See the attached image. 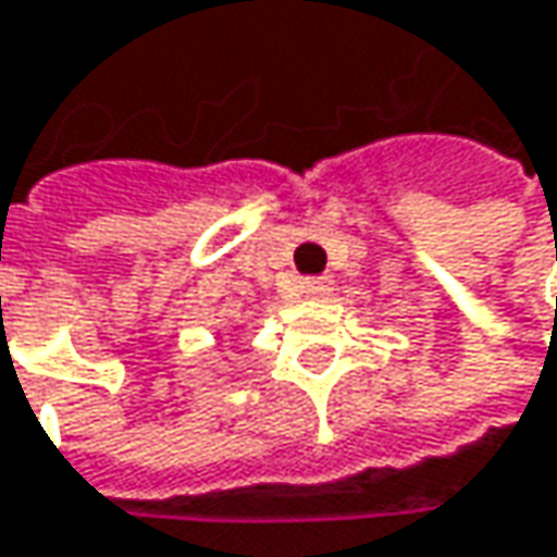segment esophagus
<instances>
[{"label":"esophagus","mask_w":557,"mask_h":557,"mask_svg":"<svg viewBox=\"0 0 557 557\" xmlns=\"http://www.w3.org/2000/svg\"><path fill=\"white\" fill-rule=\"evenodd\" d=\"M302 293L309 296V299H325L329 293H332V280L329 277H309L302 283Z\"/></svg>","instance_id":"obj_1"}]
</instances>
